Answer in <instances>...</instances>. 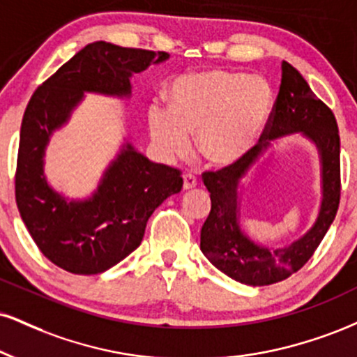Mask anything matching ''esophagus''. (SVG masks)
Wrapping results in <instances>:
<instances>
[{"mask_svg": "<svg viewBox=\"0 0 357 357\" xmlns=\"http://www.w3.org/2000/svg\"><path fill=\"white\" fill-rule=\"evenodd\" d=\"M197 186L196 178L192 174H184L183 176V190H192V188Z\"/></svg>", "mask_w": 357, "mask_h": 357, "instance_id": "34e87169", "label": "esophagus"}]
</instances>
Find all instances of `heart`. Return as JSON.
<instances>
[{
	"mask_svg": "<svg viewBox=\"0 0 357 357\" xmlns=\"http://www.w3.org/2000/svg\"><path fill=\"white\" fill-rule=\"evenodd\" d=\"M273 102L271 86L261 78L222 70L188 73L171 86L169 109L149 108V131L166 156H186L190 136L197 135V151L209 165L231 166L259 139Z\"/></svg>",
	"mask_w": 357,
	"mask_h": 357,
	"instance_id": "1",
	"label": "heart"
}]
</instances>
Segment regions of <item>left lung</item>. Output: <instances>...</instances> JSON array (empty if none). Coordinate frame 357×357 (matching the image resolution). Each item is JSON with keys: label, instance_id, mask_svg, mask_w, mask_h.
Listing matches in <instances>:
<instances>
[{"label": "left lung", "instance_id": "8db88e82", "mask_svg": "<svg viewBox=\"0 0 357 357\" xmlns=\"http://www.w3.org/2000/svg\"><path fill=\"white\" fill-rule=\"evenodd\" d=\"M281 86L263 135L243 160L218 171H204L211 192V211L201 227V251L220 271L248 286H268L298 273L311 259L336 218L341 199V141L334 113L312 93L306 79L289 63L281 64ZM303 130L318 144L324 158L325 197L320 218L310 233L291 247L271 252L257 247L238 231L235 206L237 184L264 139Z\"/></svg>", "mask_w": 357, "mask_h": 357}]
</instances>
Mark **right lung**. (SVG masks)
<instances>
[{"label": "right lung", "instance_id": "obj_1", "mask_svg": "<svg viewBox=\"0 0 357 357\" xmlns=\"http://www.w3.org/2000/svg\"><path fill=\"white\" fill-rule=\"evenodd\" d=\"M165 51L94 41L36 88L21 121L15 196L21 220L51 263L73 274L113 268L143 241L146 222L181 191V171L149 161L128 144L84 203H66L46 184L43 153L83 91L130 94V76L165 61Z\"/></svg>", "mask_w": 357, "mask_h": 357}]
</instances>
